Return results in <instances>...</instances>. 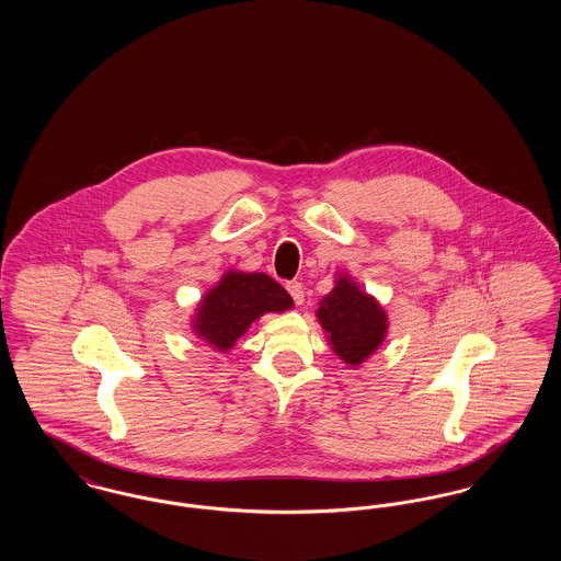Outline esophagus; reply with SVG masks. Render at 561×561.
<instances>
[{
  "instance_id": "34e87169",
  "label": "esophagus",
  "mask_w": 561,
  "mask_h": 561,
  "mask_svg": "<svg viewBox=\"0 0 561 561\" xmlns=\"http://www.w3.org/2000/svg\"><path fill=\"white\" fill-rule=\"evenodd\" d=\"M286 290L290 293V296H293V300L296 302V305H302V300H305V288H302V284H300L298 279L288 282V284H286Z\"/></svg>"
}]
</instances>
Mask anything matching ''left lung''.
I'll return each instance as SVG.
<instances>
[{"mask_svg": "<svg viewBox=\"0 0 561 561\" xmlns=\"http://www.w3.org/2000/svg\"><path fill=\"white\" fill-rule=\"evenodd\" d=\"M332 347L347 364H362L378 347L387 332V316L373 296L362 293L347 277L321 300L318 311Z\"/></svg>", "mask_w": 561, "mask_h": 561, "instance_id": "8db88e82", "label": "left lung"}]
</instances>
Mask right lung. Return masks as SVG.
Here are the masks:
<instances>
[{
  "mask_svg": "<svg viewBox=\"0 0 561 561\" xmlns=\"http://www.w3.org/2000/svg\"><path fill=\"white\" fill-rule=\"evenodd\" d=\"M293 298L265 273H227L222 282L206 294L195 330L210 345L227 351L245 328L267 311H286Z\"/></svg>",
  "mask_w": 561,
  "mask_h": 561,
  "instance_id": "add662e5",
  "label": "right lung"
}]
</instances>
